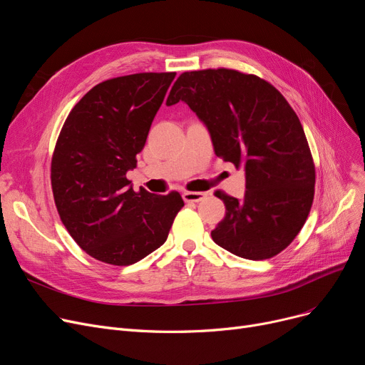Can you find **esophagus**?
Wrapping results in <instances>:
<instances>
[{
  "mask_svg": "<svg viewBox=\"0 0 365 365\" xmlns=\"http://www.w3.org/2000/svg\"><path fill=\"white\" fill-rule=\"evenodd\" d=\"M182 197L186 202H200L207 197V194L205 192H183Z\"/></svg>",
  "mask_w": 365,
  "mask_h": 365,
  "instance_id": "esophagus-1",
  "label": "esophagus"
}]
</instances>
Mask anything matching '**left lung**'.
<instances>
[{"instance_id":"8db88e82","label":"left lung","mask_w":365,"mask_h":365,"mask_svg":"<svg viewBox=\"0 0 365 365\" xmlns=\"http://www.w3.org/2000/svg\"><path fill=\"white\" fill-rule=\"evenodd\" d=\"M185 102L208 128L216 155L245 171V195H215L226 216L213 241L235 256L264 260L297 237L311 212L315 165L303 127L267 81L234 69L183 72L167 106Z\"/></svg>"}]
</instances>
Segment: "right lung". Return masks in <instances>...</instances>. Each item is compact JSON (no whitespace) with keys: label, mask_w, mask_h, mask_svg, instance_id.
Here are the masks:
<instances>
[{"label":"right lung","mask_w":365,"mask_h":365,"mask_svg":"<svg viewBox=\"0 0 365 365\" xmlns=\"http://www.w3.org/2000/svg\"><path fill=\"white\" fill-rule=\"evenodd\" d=\"M176 72H143L94 86L69 112L51 158V189L61 220L91 257L128 266L160 248L180 208L167 195L133 190L150 124Z\"/></svg>","instance_id":"add662e5"}]
</instances>
